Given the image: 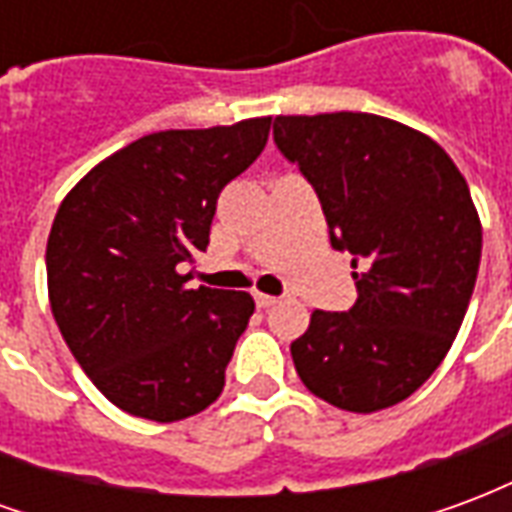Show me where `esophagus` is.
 Here are the masks:
<instances>
[{"mask_svg": "<svg viewBox=\"0 0 512 512\" xmlns=\"http://www.w3.org/2000/svg\"><path fill=\"white\" fill-rule=\"evenodd\" d=\"M277 296H268V293H260V290H257L255 293V304L257 307H260V310H266V307H271V304H277Z\"/></svg>", "mask_w": 512, "mask_h": 512, "instance_id": "1", "label": "esophagus"}]
</instances>
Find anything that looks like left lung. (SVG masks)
I'll use <instances>...</instances> for the list:
<instances>
[{
    "mask_svg": "<svg viewBox=\"0 0 512 512\" xmlns=\"http://www.w3.org/2000/svg\"><path fill=\"white\" fill-rule=\"evenodd\" d=\"M274 142L321 200L359 299L315 310L290 343L326 403L370 414L414 395L450 351L472 299L483 227L466 180L430 136L367 115H279Z\"/></svg>",
    "mask_w": 512,
    "mask_h": 512,
    "instance_id": "obj_1",
    "label": "left lung"
}]
</instances>
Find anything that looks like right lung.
Instances as JSON below:
<instances>
[{
    "mask_svg": "<svg viewBox=\"0 0 512 512\" xmlns=\"http://www.w3.org/2000/svg\"><path fill=\"white\" fill-rule=\"evenodd\" d=\"M271 117L158 131L104 158L62 200L46 244L54 321L106 400L153 422L194 417L255 312L249 293L180 274L205 252L216 200L268 142Z\"/></svg>",
    "mask_w": 512,
    "mask_h": 512,
    "instance_id": "add662e5",
    "label": "right lung"
}]
</instances>
